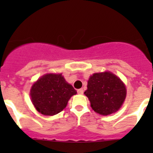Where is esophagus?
Instances as JSON below:
<instances>
[{
	"instance_id": "esophagus-1",
	"label": "esophagus",
	"mask_w": 153,
	"mask_h": 153,
	"mask_svg": "<svg viewBox=\"0 0 153 153\" xmlns=\"http://www.w3.org/2000/svg\"><path fill=\"white\" fill-rule=\"evenodd\" d=\"M77 92H78V94H80V95H81V94H83V89H82V88L78 89V90L77 91Z\"/></svg>"
}]
</instances>
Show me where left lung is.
I'll use <instances>...</instances> for the list:
<instances>
[{"label": "left lung", "mask_w": 153, "mask_h": 153, "mask_svg": "<svg viewBox=\"0 0 153 153\" xmlns=\"http://www.w3.org/2000/svg\"><path fill=\"white\" fill-rule=\"evenodd\" d=\"M87 88L84 94L88 98L93 110L101 115H109L117 111L127 96L124 82L108 71L91 75Z\"/></svg>", "instance_id": "obj_1"}]
</instances>
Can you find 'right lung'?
Wrapping results in <instances>:
<instances>
[{"mask_svg": "<svg viewBox=\"0 0 153 153\" xmlns=\"http://www.w3.org/2000/svg\"><path fill=\"white\" fill-rule=\"evenodd\" d=\"M77 94L62 74L49 73L39 78L30 91L31 102L42 114L53 116L65 108L71 96Z\"/></svg>", "mask_w": 153, "mask_h": 153, "instance_id": "obj_1", "label": "right lung"}]
</instances>
